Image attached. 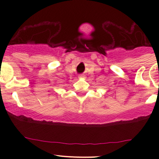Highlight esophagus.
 Returning a JSON list of instances; mask_svg holds the SVG:
<instances>
[{"label":"esophagus","mask_w":159,"mask_h":159,"mask_svg":"<svg viewBox=\"0 0 159 159\" xmlns=\"http://www.w3.org/2000/svg\"><path fill=\"white\" fill-rule=\"evenodd\" d=\"M79 77H80V78H81V77H84V75H83V74H80L79 75Z\"/></svg>","instance_id":"obj_1"}]
</instances>
